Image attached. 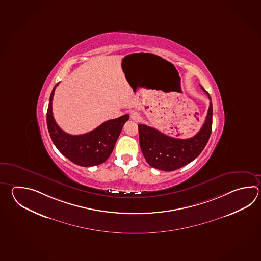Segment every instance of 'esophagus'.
Returning a JSON list of instances; mask_svg holds the SVG:
<instances>
[{
    "label": "esophagus",
    "mask_w": 261,
    "mask_h": 261,
    "mask_svg": "<svg viewBox=\"0 0 261 261\" xmlns=\"http://www.w3.org/2000/svg\"><path fill=\"white\" fill-rule=\"evenodd\" d=\"M130 117L135 122H139V120H140V115H139V113L138 112H131Z\"/></svg>",
    "instance_id": "obj_1"
}]
</instances>
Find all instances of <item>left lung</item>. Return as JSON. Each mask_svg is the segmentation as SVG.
Masks as SVG:
<instances>
[{"label": "left lung", "mask_w": 261, "mask_h": 261, "mask_svg": "<svg viewBox=\"0 0 261 261\" xmlns=\"http://www.w3.org/2000/svg\"><path fill=\"white\" fill-rule=\"evenodd\" d=\"M207 115L198 133L186 139H175L145 124H139V144L145 159L150 166L159 170L174 171L196 159L206 146L212 131V100Z\"/></svg>", "instance_id": "8db88e82"}]
</instances>
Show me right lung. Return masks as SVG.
Here are the masks:
<instances>
[{"mask_svg": "<svg viewBox=\"0 0 261 261\" xmlns=\"http://www.w3.org/2000/svg\"><path fill=\"white\" fill-rule=\"evenodd\" d=\"M55 85L49 99L46 114L47 128L50 137L57 149L75 165L81 166H93L104 163L116 143L122 126L127 122L129 115L109 120L89 133L84 135H69L60 129L55 121L52 111V101L56 87Z\"/></svg>", "mask_w": 261, "mask_h": 261, "instance_id": "obj_1", "label": "right lung"}]
</instances>
